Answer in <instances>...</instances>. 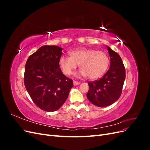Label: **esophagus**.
<instances>
[{
  "mask_svg": "<svg viewBox=\"0 0 150 150\" xmlns=\"http://www.w3.org/2000/svg\"><path fill=\"white\" fill-rule=\"evenodd\" d=\"M79 84H80V83L78 82V81H73V84H74V86H78V85H79Z\"/></svg>",
  "mask_w": 150,
  "mask_h": 150,
  "instance_id": "34e87169",
  "label": "esophagus"
}]
</instances>
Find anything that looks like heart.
<instances>
[{"label": "heart", "mask_w": 150, "mask_h": 150, "mask_svg": "<svg viewBox=\"0 0 150 150\" xmlns=\"http://www.w3.org/2000/svg\"><path fill=\"white\" fill-rule=\"evenodd\" d=\"M69 55L61 56L59 62L66 75H71L79 65L81 71L75 74L76 77L96 79L104 74L110 64V59L105 52L94 49L78 48L70 51Z\"/></svg>", "instance_id": "b5f03b06"}]
</instances>
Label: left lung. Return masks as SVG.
<instances>
[{
    "label": "left lung",
    "instance_id": "1",
    "mask_svg": "<svg viewBox=\"0 0 150 150\" xmlns=\"http://www.w3.org/2000/svg\"><path fill=\"white\" fill-rule=\"evenodd\" d=\"M110 56V67L102 78L88 82V100L98 107H106L118 99L122 93L126 72L120 55L106 46Z\"/></svg>",
    "mask_w": 150,
    "mask_h": 150
}]
</instances>
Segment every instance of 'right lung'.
<instances>
[{
  "mask_svg": "<svg viewBox=\"0 0 150 150\" xmlns=\"http://www.w3.org/2000/svg\"><path fill=\"white\" fill-rule=\"evenodd\" d=\"M62 48L43 46L28 59L24 85L33 102L42 110H59L65 103L73 86L59 67Z\"/></svg>",
  "mask_w": 150,
  "mask_h": 150,
  "instance_id": "obj_1",
  "label": "right lung"
}]
</instances>
